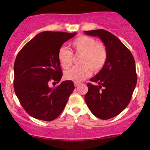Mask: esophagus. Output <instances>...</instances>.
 <instances>
[{
	"instance_id": "esophagus-1",
	"label": "esophagus",
	"mask_w": 150,
	"mask_h": 150,
	"mask_svg": "<svg viewBox=\"0 0 150 150\" xmlns=\"http://www.w3.org/2000/svg\"><path fill=\"white\" fill-rule=\"evenodd\" d=\"M74 86L75 87H77V86H79L80 85V83H79V82H74Z\"/></svg>"
}]
</instances>
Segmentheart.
Returning a JSON list of instances; mask_svg holds the SVG:
<instances>
[{"label": "heart", "instance_id": "b5f03b06", "mask_svg": "<svg viewBox=\"0 0 150 150\" xmlns=\"http://www.w3.org/2000/svg\"><path fill=\"white\" fill-rule=\"evenodd\" d=\"M75 54L81 55L79 64L81 66L73 67L66 71L64 77L66 80L81 82L91 74V70L98 73L103 68L107 60L108 52L105 44L97 42L95 38L81 35L71 43ZM59 62L63 69H67L72 64L73 55L65 47H61L57 54Z\"/></svg>", "mask_w": 150, "mask_h": 150}]
</instances>
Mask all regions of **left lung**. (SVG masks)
I'll return each instance as SVG.
<instances>
[{
    "label": "left lung",
    "instance_id": "obj_1",
    "mask_svg": "<svg viewBox=\"0 0 150 150\" xmlns=\"http://www.w3.org/2000/svg\"><path fill=\"white\" fill-rule=\"evenodd\" d=\"M98 37L107 49V60L103 68L88 83L86 104L96 117L108 120L122 112L128 105L136 87L137 76L132 53L111 33L103 29L84 31Z\"/></svg>",
    "mask_w": 150,
    "mask_h": 150
}]
</instances>
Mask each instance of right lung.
Returning a JSON list of instances; mask_svg holds the SVG:
<instances>
[{
	"label": "right lung",
	"mask_w": 150,
	"mask_h": 150,
	"mask_svg": "<svg viewBox=\"0 0 150 150\" xmlns=\"http://www.w3.org/2000/svg\"><path fill=\"white\" fill-rule=\"evenodd\" d=\"M76 33L44 31L22 48L14 63L13 86L16 95L33 117L54 120L64 109L74 89L71 81L50 87V81L59 83L63 74L57 54L59 49Z\"/></svg>",
	"instance_id": "obj_1"
}]
</instances>
